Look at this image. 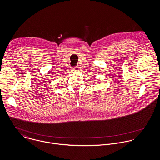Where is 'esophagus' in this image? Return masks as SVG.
Here are the masks:
<instances>
[{
  "mask_svg": "<svg viewBox=\"0 0 160 160\" xmlns=\"http://www.w3.org/2000/svg\"><path fill=\"white\" fill-rule=\"evenodd\" d=\"M73 70L77 71V70H78V67H73Z\"/></svg>",
  "mask_w": 160,
  "mask_h": 160,
  "instance_id": "34e87169",
  "label": "esophagus"
}]
</instances>
